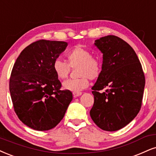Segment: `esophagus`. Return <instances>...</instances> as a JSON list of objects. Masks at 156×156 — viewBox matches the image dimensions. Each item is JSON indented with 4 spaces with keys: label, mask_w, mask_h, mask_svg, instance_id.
<instances>
[{
    "label": "esophagus",
    "mask_w": 156,
    "mask_h": 156,
    "mask_svg": "<svg viewBox=\"0 0 156 156\" xmlns=\"http://www.w3.org/2000/svg\"><path fill=\"white\" fill-rule=\"evenodd\" d=\"M73 95H74V97H78V96L82 95V93L81 92H74V93H73Z\"/></svg>",
    "instance_id": "1"
}]
</instances>
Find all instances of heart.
Here are the masks:
<instances>
[{"label": "heart", "instance_id": "1", "mask_svg": "<svg viewBox=\"0 0 156 156\" xmlns=\"http://www.w3.org/2000/svg\"><path fill=\"white\" fill-rule=\"evenodd\" d=\"M69 64L61 59L53 62V70L61 80L69 76L71 67L78 68V74L80 77L69 79L63 83L66 90L73 92H80L89 85V79L95 80L101 75L102 63L99 59L93 57L89 50L77 45L70 51L66 55Z\"/></svg>", "mask_w": 156, "mask_h": 156}]
</instances>
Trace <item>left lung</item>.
<instances>
[{"mask_svg":"<svg viewBox=\"0 0 156 156\" xmlns=\"http://www.w3.org/2000/svg\"><path fill=\"white\" fill-rule=\"evenodd\" d=\"M95 45L103 53V65L92 87L94 104L90 114L101 129L117 131L131 122L141 108L145 74L135 51L120 37L105 36L96 40Z\"/></svg>","mask_w":156,"mask_h":156,"instance_id":"left-lung-1","label":"left lung"}]
</instances>
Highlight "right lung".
I'll list each match as a JSON object with an SVG mask.
<instances>
[{"instance_id":"right-lung-1","label":"right lung","mask_w":156,"mask_h":156,"mask_svg":"<svg viewBox=\"0 0 156 156\" xmlns=\"http://www.w3.org/2000/svg\"><path fill=\"white\" fill-rule=\"evenodd\" d=\"M67 45L63 41L37 40L21 52L13 65L9 81L13 108L20 121L34 130L54 128L72 101L70 90H61L53 67Z\"/></svg>"}]
</instances>
